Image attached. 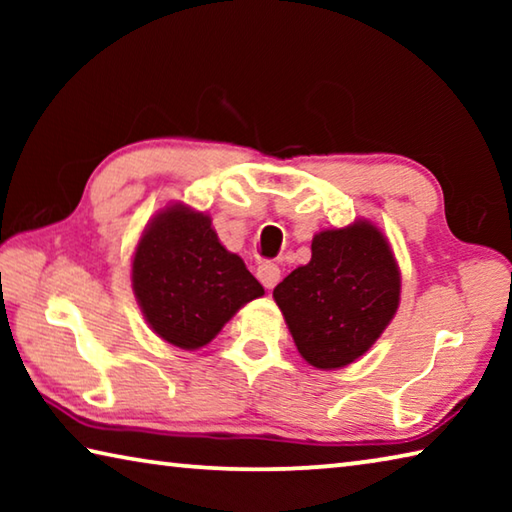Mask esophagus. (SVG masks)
Wrapping results in <instances>:
<instances>
[{"label": "esophagus", "mask_w": 512, "mask_h": 512, "mask_svg": "<svg viewBox=\"0 0 512 512\" xmlns=\"http://www.w3.org/2000/svg\"><path fill=\"white\" fill-rule=\"evenodd\" d=\"M257 277L266 289H273L275 284L280 282V266L273 262H262L257 266Z\"/></svg>", "instance_id": "obj_1"}]
</instances>
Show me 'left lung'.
Listing matches in <instances>:
<instances>
[{"instance_id": "left-lung-1", "label": "left lung", "mask_w": 512, "mask_h": 512, "mask_svg": "<svg viewBox=\"0 0 512 512\" xmlns=\"http://www.w3.org/2000/svg\"><path fill=\"white\" fill-rule=\"evenodd\" d=\"M400 268L370 221L318 232L311 262L273 289L302 359L320 370L366 354L400 305Z\"/></svg>"}]
</instances>
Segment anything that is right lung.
Listing matches in <instances>:
<instances>
[{
  "label": "right lung",
  "mask_w": 512,
  "mask_h": 512,
  "mask_svg": "<svg viewBox=\"0 0 512 512\" xmlns=\"http://www.w3.org/2000/svg\"><path fill=\"white\" fill-rule=\"evenodd\" d=\"M133 291L155 334L183 350L210 343L264 287L228 253L212 219L171 205L146 225L133 257Z\"/></svg>",
  "instance_id": "obj_1"
}]
</instances>
